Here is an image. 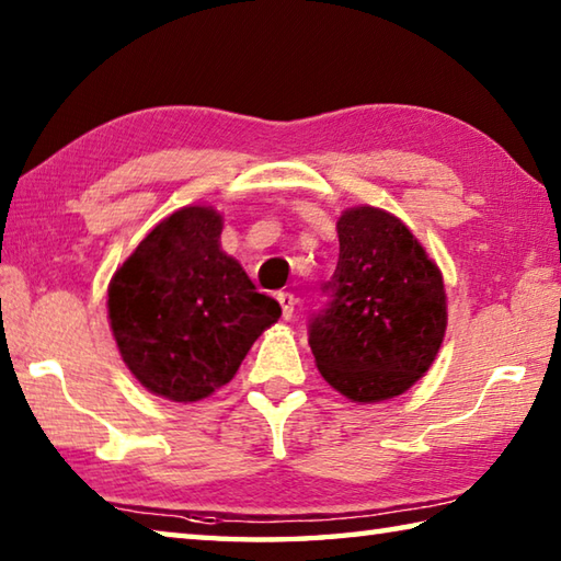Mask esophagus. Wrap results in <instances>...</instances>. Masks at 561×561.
<instances>
[{"mask_svg":"<svg viewBox=\"0 0 561 561\" xmlns=\"http://www.w3.org/2000/svg\"><path fill=\"white\" fill-rule=\"evenodd\" d=\"M278 302H280V308H283V318L290 320L293 316H296L298 298L293 296V293H278Z\"/></svg>","mask_w":561,"mask_h":561,"instance_id":"esophagus-1","label":"esophagus"}]
</instances>
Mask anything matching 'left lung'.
<instances>
[{
    "mask_svg": "<svg viewBox=\"0 0 561 561\" xmlns=\"http://www.w3.org/2000/svg\"><path fill=\"white\" fill-rule=\"evenodd\" d=\"M340 259L308 342L330 387L359 404L404 394L446 335L444 275L394 214L355 206L340 216Z\"/></svg>",
    "mask_w": 561,
    "mask_h": 561,
    "instance_id": "obj_1",
    "label": "left lung"
}]
</instances>
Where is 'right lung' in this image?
<instances>
[{"instance_id":"obj_1","label":"right lung","mask_w":561,"mask_h":561,"mask_svg":"<svg viewBox=\"0 0 561 561\" xmlns=\"http://www.w3.org/2000/svg\"><path fill=\"white\" fill-rule=\"evenodd\" d=\"M221 214L184 206L145 236L107 288L121 357L152 394L199 401L233 379L280 318L241 263L221 251Z\"/></svg>"}]
</instances>
